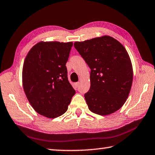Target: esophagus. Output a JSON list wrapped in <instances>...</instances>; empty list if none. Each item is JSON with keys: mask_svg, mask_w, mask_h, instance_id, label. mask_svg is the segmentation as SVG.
I'll use <instances>...</instances> for the list:
<instances>
[{"mask_svg": "<svg viewBox=\"0 0 155 155\" xmlns=\"http://www.w3.org/2000/svg\"><path fill=\"white\" fill-rule=\"evenodd\" d=\"M79 84H80V83H79V82H77V83H75V85H76V87H78V85H79Z\"/></svg>", "mask_w": 155, "mask_h": 155, "instance_id": "34e87169", "label": "esophagus"}]
</instances>
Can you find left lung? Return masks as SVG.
<instances>
[{
	"label": "left lung",
	"instance_id": "left-lung-1",
	"mask_svg": "<svg viewBox=\"0 0 155 155\" xmlns=\"http://www.w3.org/2000/svg\"><path fill=\"white\" fill-rule=\"evenodd\" d=\"M74 46L91 69L90 88L85 94L89 109L101 115L117 111L127 101L133 83L127 50L108 35L76 41Z\"/></svg>",
	"mask_w": 155,
	"mask_h": 155
}]
</instances>
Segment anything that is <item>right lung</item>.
<instances>
[{
    "label": "right lung",
    "instance_id": "right-lung-1",
    "mask_svg": "<svg viewBox=\"0 0 155 155\" xmlns=\"http://www.w3.org/2000/svg\"><path fill=\"white\" fill-rule=\"evenodd\" d=\"M73 43L40 41L32 47L22 68V85L36 112L55 118L66 112L75 90L65 66Z\"/></svg>",
    "mask_w": 155,
    "mask_h": 155
}]
</instances>
